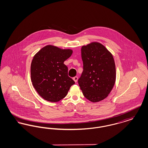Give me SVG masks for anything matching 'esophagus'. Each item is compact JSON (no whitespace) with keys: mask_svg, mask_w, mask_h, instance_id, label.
Returning a JSON list of instances; mask_svg holds the SVG:
<instances>
[{"mask_svg":"<svg viewBox=\"0 0 148 148\" xmlns=\"http://www.w3.org/2000/svg\"><path fill=\"white\" fill-rule=\"evenodd\" d=\"M73 79L74 80V81L75 82V83H77V77H73Z\"/></svg>","mask_w":148,"mask_h":148,"instance_id":"obj_1","label":"esophagus"}]
</instances>
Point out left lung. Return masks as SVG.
I'll list each match as a JSON object with an SVG mask.
<instances>
[{
    "mask_svg": "<svg viewBox=\"0 0 148 148\" xmlns=\"http://www.w3.org/2000/svg\"><path fill=\"white\" fill-rule=\"evenodd\" d=\"M83 71L78 84L85 97L98 102L112 91L116 80V69L112 53L101 44L92 42L81 49Z\"/></svg>",
    "mask_w": 148,
    "mask_h": 148,
    "instance_id": "1",
    "label": "left lung"
}]
</instances>
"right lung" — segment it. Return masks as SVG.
I'll use <instances>...</instances> for the list:
<instances>
[{
  "instance_id": "1",
  "label": "right lung",
  "mask_w": 148,
  "mask_h": 148,
  "mask_svg": "<svg viewBox=\"0 0 148 148\" xmlns=\"http://www.w3.org/2000/svg\"><path fill=\"white\" fill-rule=\"evenodd\" d=\"M71 49H62L48 45L33 57L30 66L31 80L42 98L57 102L65 97L74 81L68 75L64 61L71 56Z\"/></svg>"
}]
</instances>
